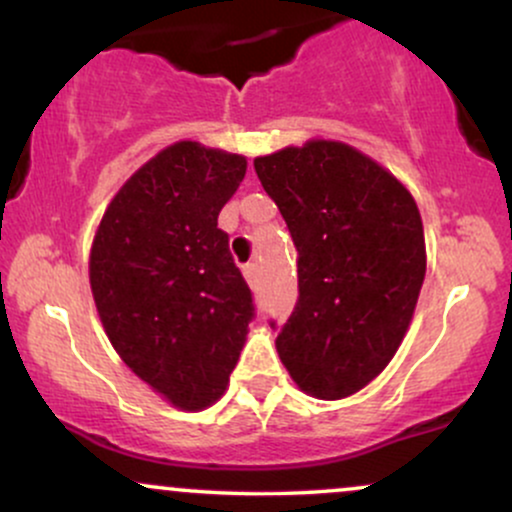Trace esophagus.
Returning <instances> with one entry per match:
<instances>
[{"mask_svg": "<svg viewBox=\"0 0 512 512\" xmlns=\"http://www.w3.org/2000/svg\"><path fill=\"white\" fill-rule=\"evenodd\" d=\"M243 274H245V279H248L250 286H257V281H260V267H257V262L245 264Z\"/></svg>", "mask_w": 512, "mask_h": 512, "instance_id": "1", "label": "esophagus"}]
</instances>
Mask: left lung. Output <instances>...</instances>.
<instances>
[{
    "label": "left lung",
    "mask_w": 512,
    "mask_h": 512,
    "mask_svg": "<svg viewBox=\"0 0 512 512\" xmlns=\"http://www.w3.org/2000/svg\"><path fill=\"white\" fill-rule=\"evenodd\" d=\"M298 250V301L276 351L303 392L342 399L402 344L426 276L424 226L407 187L339 142L255 158Z\"/></svg>",
    "instance_id": "obj_1"
}]
</instances>
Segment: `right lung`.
<instances>
[{
    "mask_svg": "<svg viewBox=\"0 0 512 512\" xmlns=\"http://www.w3.org/2000/svg\"><path fill=\"white\" fill-rule=\"evenodd\" d=\"M245 168L197 142L168 146L122 185L91 248L93 301L115 351L187 411L223 395L255 317L219 228Z\"/></svg>",
    "mask_w": 512,
    "mask_h": 512,
    "instance_id": "right-lung-1",
    "label": "right lung"
}]
</instances>
